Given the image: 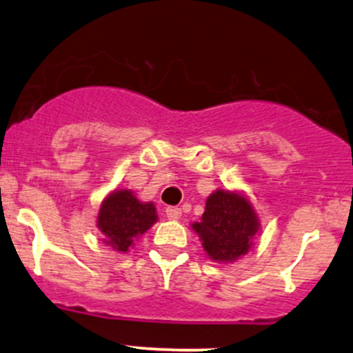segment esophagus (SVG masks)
<instances>
[{
	"instance_id": "esophagus-1",
	"label": "esophagus",
	"mask_w": 353,
	"mask_h": 353,
	"mask_svg": "<svg viewBox=\"0 0 353 353\" xmlns=\"http://www.w3.org/2000/svg\"><path fill=\"white\" fill-rule=\"evenodd\" d=\"M165 215H168L169 220H179L182 210L179 207H168V209H165Z\"/></svg>"
}]
</instances>
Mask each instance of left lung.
Segmentation results:
<instances>
[{
	"instance_id": "8db88e82",
	"label": "left lung",
	"mask_w": 353,
	"mask_h": 353,
	"mask_svg": "<svg viewBox=\"0 0 353 353\" xmlns=\"http://www.w3.org/2000/svg\"><path fill=\"white\" fill-rule=\"evenodd\" d=\"M192 230L212 261L228 265L240 260L253 248L260 235V219L252 202L239 190H214L205 201V210Z\"/></svg>"
}]
</instances>
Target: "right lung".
I'll return each mask as SVG.
<instances>
[{
    "label": "right lung",
    "mask_w": 353,
    "mask_h": 353,
    "mask_svg": "<svg viewBox=\"0 0 353 353\" xmlns=\"http://www.w3.org/2000/svg\"><path fill=\"white\" fill-rule=\"evenodd\" d=\"M158 222L152 202H141L130 189H114L101 201L97 227L103 243L118 253H126L139 236Z\"/></svg>",
    "instance_id": "right-lung-1"
}]
</instances>
